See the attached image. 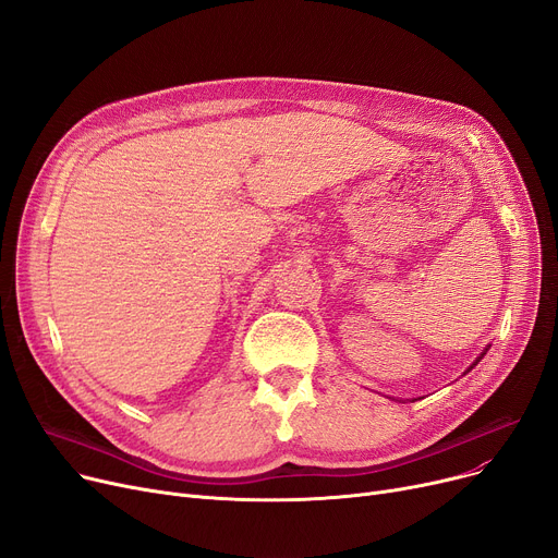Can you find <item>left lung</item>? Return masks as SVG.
<instances>
[{
	"label": "left lung",
	"instance_id": "1",
	"mask_svg": "<svg viewBox=\"0 0 558 558\" xmlns=\"http://www.w3.org/2000/svg\"><path fill=\"white\" fill-rule=\"evenodd\" d=\"M488 348H490V345H486V348H484V353H482V355H480V357H477V360H475L471 366H468V371H465V373H471V371H473V368H475V366L482 362V357L486 355V350H488ZM393 400H396V398H393ZM398 402H402V400H398ZM412 402H414V400H412Z\"/></svg>",
	"mask_w": 558,
	"mask_h": 558
}]
</instances>
